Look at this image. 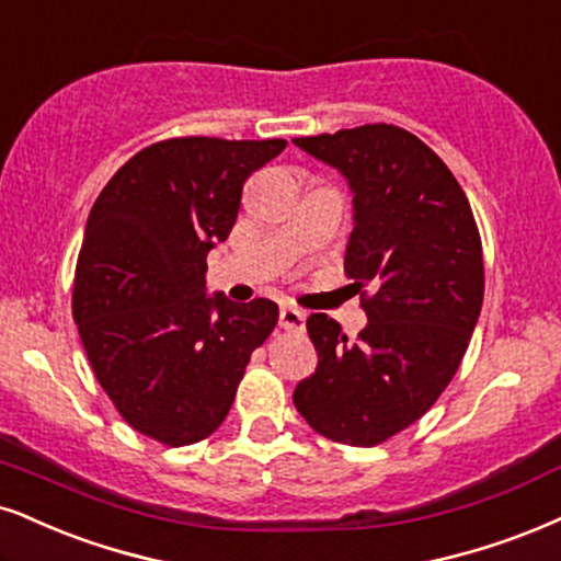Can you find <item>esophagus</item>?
<instances>
[{"label": "esophagus", "instance_id": "34e87169", "mask_svg": "<svg viewBox=\"0 0 561 561\" xmlns=\"http://www.w3.org/2000/svg\"><path fill=\"white\" fill-rule=\"evenodd\" d=\"M304 322H307V314L296 307H280V328L294 330V333H301Z\"/></svg>", "mask_w": 561, "mask_h": 561}]
</instances>
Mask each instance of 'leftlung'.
Returning <instances> with one entry per match:
<instances>
[{
    "label": "left lung",
    "mask_w": 561,
    "mask_h": 561,
    "mask_svg": "<svg viewBox=\"0 0 561 561\" xmlns=\"http://www.w3.org/2000/svg\"><path fill=\"white\" fill-rule=\"evenodd\" d=\"M354 192L345 275L369 324L351 343L328 314L307 320L317 371L294 392L322 437L382 445L437 403L471 343L483 249L471 203L428 145L396 124L296 137Z\"/></svg>",
    "instance_id": "1"
}]
</instances>
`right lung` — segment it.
Returning a JSON list of instances; mask_svg holds the SVG:
<instances>
[{"mask_svg":"<svg viewBox=\"0 0 561 561\" xmlns=\"http://www.w3.org/2000/svg\"><path fill=\"white\" fill-rule=\"evenodd\" d=\"M286 140L171 137L142 148L88 216L72 317L93 375L135 432L165 447L210 437L252 351L278 322L270 299H207V252L228 239L244 182Z\"/></svg>","mask_w":561,"mask_h":561,"instance_id":"add662e5","label":"right lung"}]
</instances>
